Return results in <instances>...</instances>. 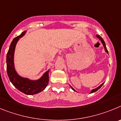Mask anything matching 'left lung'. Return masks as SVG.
<instances>
[{
	"instance_id": "8db88e82",
	"label": "left lung",
	"mask_w": 121,
	"mask_h": 121,
	"mask_svg": "<svg viewBox=\"0 0 121 121\" xmlns=\"http://www.w3.org/2000/svg\"><path fill=\"white\" fill-rule=\"evenodd\" d=\"M96 37H97L98 38H99V40H101V42H102V43H103V46H104V49H105V51H106V52L107 53V54H108V51H107V48H106V46H105V42H104V40H103V38L101 37V36H100V35H96ZM104 84V83H103ZM103 84H102L101 85H100L98 87H97V88H96V89H93V90H92V91H91V92H90V93H93V92H96V91H97L98 90V89H99L101 87H102V86H103ZM71 88L72 89H73V90H74V91H75V90H74L73 89L72 87H71Z\"/></svg>"
}]
</instances>
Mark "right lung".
<instances>
[{
  "label": "right lung",
  "instance_id": "right-lung-1",
  "mask_svg": "<svg viewBox=\"0 0 121 121\" xmlns=\"http://www.w3.org/2000/svg\"><path fill=\"white\" fill-rule=\"evenodd\" d=\"M25 32L26 31H24L20 35L15 37L11 43L6 55V70L9 80L14 86L25 94L31 95L42 92L47 86L49 84V70L44 73L43 77L37 81H31L27 78H22L17 75L14 67V52L17 41Z\"/></svg>",
  "mask_w": 121,
  "mask_h": 121
}]
</instances>
